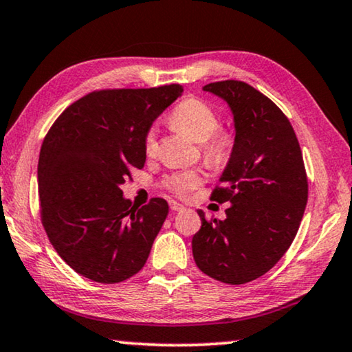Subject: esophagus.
<instances>
[{"instance_id": "1", "label": "esophagus", "mask_w": 352, "mask_h": 352, "mask_svg": "<svg viewBox=\"0 0 352 352\" xmlns=\"http://www.w3.org/2000/svg\"><path fill=\"white\" fill-rule=\"evenodd\" d=\"M170 208H171V211H182V210H184V205H182V203H179V201L170 200Z\"/></svg>"}]
</instances>
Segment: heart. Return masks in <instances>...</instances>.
<instances>
[{"mask_svg":"<svg viewBox=\"0 0 352 352\" xmlns=\"http://www.w3.org/2000/svg\"><path fill=\"white\" fill-rule=\"evenodd\" d=\"M171 125L195 142H201L203 154L211 164H219L228 155L232 146L230 135L216 131L219 117L210 104L197 98H187L176 106L170 114ZM144 151L152 155L157 151V131L152 129L144 136ZM203 181V175L197 170L176 173L168 177V187L177 195H187Z\"/></svg>","mask_w":352,"mask_h":352,"instance_id":"heart-1","label":"heart"}]
</instances>
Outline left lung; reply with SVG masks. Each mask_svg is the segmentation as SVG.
<instances>
[{"label": "left lung", "instance_id": "1", "mask_svg": "<svg viewBox=\"0 0 352 352\" xmlns=\"http://www.w3.org/2000/svg\"><path fill=\"white\" fill-rule=\"evenodd\" d=\"M228 104L235 142L211 198L230 203L223 221H206L192 238L203 273L244 284L272 270L292 244L308 201L302 149L283 111L241 80L203 87Z\"/></svg>", "mask_w": 352, "mask_h": 352}]
</instances>
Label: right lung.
<instances>
[{"mask_svg": "<svg viewBox=\"0 0 352 352\" xmlns=\"http://www.w3.org/2000/svg\"><path fill=\"white\" fill-rule=\"evenodd\" d=\"M182 91L179 84L91 91L45 135L38 162L43 226L58 256L91 281H125L149 257L168 203L131 206L120 186L144 166L146 133Z\"/></svg>", "mask_w": 352, "mask_h": 352, "instance_id": "right-lung-1", "label": "right lung"}]
</instances>
